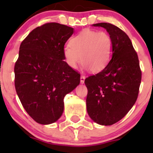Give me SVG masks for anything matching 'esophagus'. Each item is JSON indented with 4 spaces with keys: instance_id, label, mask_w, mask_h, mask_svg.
Wrapping results in <instances>:
<instances>
[{
    "instance_id": "34e87169",
    "label": "esophagus",
    "mask_w": 153,
    "mask_h": 153,
    "mask_svg": "<svg viewBox=\"0 0 153 153\" xmlns=\"http://www.w3.org/2000/svg\"><path fill=\"white\" fill-rule=\"evenodd\" d=\"M80 81H81V84H84V81H85V76L82 75V76L81 77V78H80Z\"/></svg>"
}]
</instances>
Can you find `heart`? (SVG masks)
<instances>
[{
	"label": "heart",
	"instance_id": "b5f03b06",
	"mask_svg": "<svg viewBox=\"0 0 153 153\" xmlns=\"http://www.w3.org/2000/svg\"><path fill=\"white\" fill-rule=\"evenodd\" d=\"M112 51L113 42L106 32L84 29L71 38L63 53L69 67H76L81 59L84 69L97 72L108 65Z\"/></svg>",
	"mask_w": 153,
	"mask_h": 153
}]
</instances>
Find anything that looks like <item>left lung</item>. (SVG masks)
<instances>
[{"label": "left lung", "instance_id": "obj_1", "mask_svg": "<svg viewBox=\"0 0 153 153\" xmlns=\"http://www.w3.org/2000/svg\"><path fill=\"white\" fill-rule=\"evenodd\" d=\"M92 26L106 29L112 38L113 51L108 65L85 79L86 110L94 122L109 126L122 119L135 104L141 72L138 55L124 31L109 23Z\"/></svg>", "mask_w": 153, "mask_h": 153}]
</instances>
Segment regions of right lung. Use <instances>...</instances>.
<instances>
[{
    "instance_id": "obj_1",
    "label": "right lung",
    "mask_w": 153,
    "mask_h": 153,
    "mask_svg": "<svg viewBox=\"0 0 153 153\" xmlns=\"http://www.w3.org/2000/svg\"><path fill=\"white\" fill-rule=\"evenodd\" d=\"M74 29L48 23L32 31L20 46L15 65L17 95L29 116L41 124L58 121L64 98L80 84V74L64 61L63 51Z\"/></svg>"
}]
</instances>
